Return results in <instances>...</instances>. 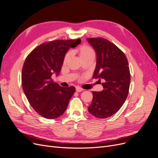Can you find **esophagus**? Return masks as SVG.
<instances>
[{"instance_id": "1", "label": "esophagus", "mask_w": 158, "mask_h": 158, "mask_svg": "<svg viewBox=\"0 0 158 158\" xmlns=\"http://www.w3.org/2000/svg\"><path fill=\"white\" fill-rule=\"evenodd\" d=\"M83 89L82 88H81V87H79V86L76 87V92H81V91H83Z\"/></svg>"}]
</instances>
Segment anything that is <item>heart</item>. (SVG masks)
Segmentation results:
<instances>
[{"mask_svg":"<svg viewBox=\"0 0 158 158\" xmlns=\"http://www.w3.org/2000/svg\"><path fill=\"white\" fill-rule=\"evenodd\" d=\"M78 54L81 59L83 60L89 58H94L95 52L91 47L87 45H83L80 46L78 49ZM70 56H71V52H67L64 58V64H66L68 61Z\"/></svg>","mask_w":158,"mask_h":158,"instance_id":"obj_1","label":"heart"}]
</instances>
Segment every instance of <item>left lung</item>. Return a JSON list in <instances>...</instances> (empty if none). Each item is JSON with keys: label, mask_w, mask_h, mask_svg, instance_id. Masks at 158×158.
I'll list each match as a JSON object with an SVG mask.
<instances>
[{"label": "left lung", "mask_w": 158, "mask_h": 158, "mask_svg": "<svg viewBox=\"0 0 158 158\" xmlns=\"http://www.w3.org/2000/svg\"><path fill=\"white\" fill-rule=\"evenodd\" d=\"M96 53V66L93 78L103 80V90L93 91L88 110L99 118L113 115L123 106L130 84L129 64L124 53L118 47L102 38H87Z\"/></svg>", "instance_id": "obj_1"}]
</instances>
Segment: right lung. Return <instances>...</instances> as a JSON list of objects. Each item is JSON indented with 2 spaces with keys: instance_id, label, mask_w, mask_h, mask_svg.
I'll return each instance as SVG.
<instances>
[{
  "instance_id": "right-lung-1",
  "label": "right lung",
  "mask_w": 158,
  "mask_h": 158,
  "mask_svg": "<svg viewBox=\"0 0 158 158\" xmlns=\"http://www.w3.org/2000/svg\"><path fill=\"white\" fill-rule=\"evenodd\" d=\"M81 42L80 39L56 40L44 43L26 58L21 73L23 90L32 107L44 118H56L67 109L75 88L62 87L51 76L58 75L67 51Z\"/></svg>"
}]
</instances>
